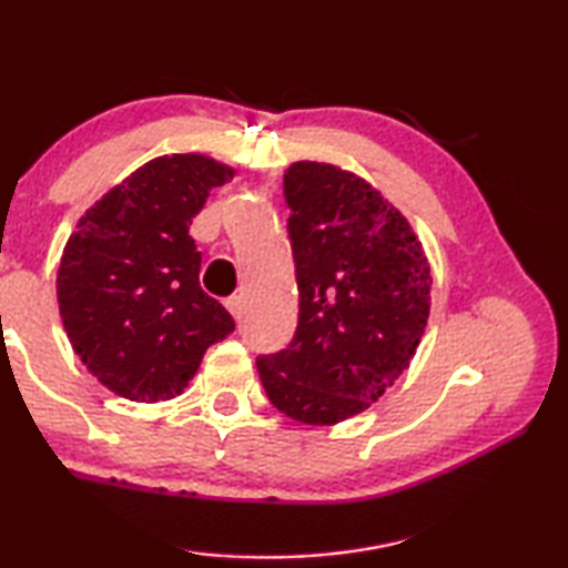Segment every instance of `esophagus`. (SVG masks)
<instances>
[{
  "mask_svg": "<svg viewBox=\"0 0 568 568\" xmlns=\"http://www.w3.org/2000/svg\"><path fill=\"white\" fill-rule=\"evenodd\" d=\"M225 305H227V311H230V313H233V318H235V321H240V318H243V297H240V295H233V297H227V301H225Z\"/></svg>",
  "mask_w": 568,
  "mask_h": 568,
  "instance_id": "obj_1",
  "label": "esophagus"
}]
</instances>
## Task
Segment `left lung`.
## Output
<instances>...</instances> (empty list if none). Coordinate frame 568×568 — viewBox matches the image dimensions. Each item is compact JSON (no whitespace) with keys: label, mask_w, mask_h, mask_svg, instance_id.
Listing matches in <instances>:
<instances>
[{"label":"left lung","mask_w":568,"mask_h":568,"mask_svg":"<svg viewBox=\"0 0 568 568\" xmlns=\"http://www.w3.org/2000/svg\"><path fill=\"white\" fill-rule=\"evenodd\" d=\"M283 192L301 311L293 341L257 355V373L287 418L333 426L376 403L408 368L434 277L408 220L363 178L295 162Z\"/></svg>","instance_id":"8db88e82"}]
</instances>
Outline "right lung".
<instances>
[{
  "mask_svg": "<svg viewBox=\"0 0 568 568\" xmlns=\"http://www.w3.org/2000/svg\"><path fill=\"white\" fill-rule=\"evenodd\" d=\"M233 170L205 155H165L134 170L77 223L57 273L74 353L112 393L175 398L235 321L200 287L190 225Z\"/></svg>",
  "mask_w": 568,
  "mask_h": 568,
  "instance_id": "1",
  "label": "right lung"
}]
</instances>
